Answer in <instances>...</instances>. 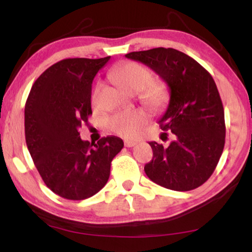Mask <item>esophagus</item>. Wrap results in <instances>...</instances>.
Segmentation results:
<instances>
[{
	"label": "esophagus",
	"mask_w": 252,
	"mask_h": 252,
	"mask_svg": "<svg viewBox=\"0 0 252 252\" xmlns=\"http://www.w3.org/2000/svg\"><path fill=\"white\" fill-rule=\"evenodd\" d=\"M136 141H132V140H125V146L126 148H131V147H134L136 146Z\"/></svg>",
	"instance_id": "1"
}]
</instances>
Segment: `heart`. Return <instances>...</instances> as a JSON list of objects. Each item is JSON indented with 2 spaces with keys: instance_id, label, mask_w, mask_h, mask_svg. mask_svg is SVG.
<instances>
[{
  "instance_id": "1",
  "label": "heart",
  "mask_w": 252,
  "mask_h": 252,
  "mask_svg": "<svg viewBox=\"0 0 252 252\" xmlns=\"http://www.w3.org/2000/svg\"><path fill=\"white\" fill-rule=\"evenodd\" d=\"M110 79L127 92H140L141 100L153 109L160 108L168 100L167 85L161 81H151V72L139 63L126 62L114 66L110 72ZM147 120L148 116L143 110H125L111 116L108 126L119 135L134 138L141 132Z\"/></svg>"
}]
</instances>
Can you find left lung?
I'll return each mask as SVG.
<instances>
[{
	"instance_id": "1",
	"label": "left lung",
	"mask_w": 252,
	"mask_h": 252,
	"mask_svg": "<svg viewBox=\"0 0 252 252\" xmlns=\"http://www.w3.org/2000/svg\"><path fill=\"white\" fill-rule=\"evenodd\" d=\"M126 58L150 67L170 91L159 123L162 130L172 132L174 140L167 148L149 142L153 158L144 167L146 174L174 191L203 185L218 164L225 138L223 105L212 76L195 60L171 48L131 52Z\"/></svg>"
}]
</instances>
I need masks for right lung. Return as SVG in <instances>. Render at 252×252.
<instances>
[{"mask_svg":"<svg viewBox=\"0 0 252 252\" xmlns=\"http://www.w3.org/2000/svg\"><path fill=\"white\" fill-rule=\"evenodd\" d=\"M110 57L65 59L32 85L24 110L25 141L46 187L67 200L94 195L110 177L111 161L122 150L118 136L83 141L79 127L92 114V82Z\"/></svg>","mask_w":252,"mask_h":252,"instance_id":"add662e5","label":"right lung"}]
</instances>
